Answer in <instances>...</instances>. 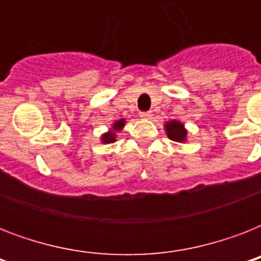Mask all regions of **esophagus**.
<instances>
[{
  "label": "esophagus",
  "mask_w": 261,
  "mask_h": 261,
  "mask_svg": "<svg viewBox=\"0 0 261 261\" xmlns=\"http://www.w3.org/2000/svg\"><path fill=\"white\" fill-rule=\"evenodd\" d=\"M139 116H141V118H143V119H150L151 118V112H150V111H147V112H141V114H139Z\"/></svg>",
  "instance_id": "1"
}]
</instances>
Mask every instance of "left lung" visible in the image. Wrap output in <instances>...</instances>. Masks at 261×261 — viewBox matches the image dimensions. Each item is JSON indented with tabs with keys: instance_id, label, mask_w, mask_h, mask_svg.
Instances as JSON below:
<instances>
[{
	"instance_id": "left-lung-1",
	"label": "left lung",
	"mask_w": 261,
	"mask_h": 261,
	"mask_svg": "<svg viewBox=\"0 0 261 261\" xmlns=\"http://www.w3.org/2000/svg\"><path fill=\"white\" fill-rule=\"evenodd\" d=\"M165 131H167L168 138L174 142L182 143L187 139V130L181 122H177V120L168 122L165 124Z\"/></svg>"
}]
</instances>
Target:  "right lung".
<instances>
[{"mask_svg": "<svg viewBox=\"0 0 261 261\" xmlns=\"http://www.w3.org/2000/svg\"><path fill=\"white\" fill-rule=\"evenodd\" d=\"M124 119H120V120H116V122L112 124L111 130H108L107 133L101 135V142L102 143H112L116 141V133L120 131L124 127Z\"/></svg>", "mask_w": 261, "mask_h": 261, "instance_id": "right-lung-1", "label": "right lung"}]
</instances>
